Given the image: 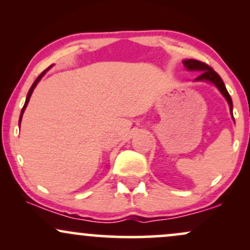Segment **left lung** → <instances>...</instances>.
I'll use <instances>...</instances> for the list:
<instances>
[{"label": "left lung", "instance_id": "8db88e82", "mask_svg": "<svg viewBox=\"0 0 250 250\" xmlns=\"http://www.w3.org/2000/svg\"><path fill=\"white\" fill-rule=\"evenodd\" d=\"M183 64H185V67L187 68L188 70L201 71L200 75L196 77V81L199 80V81L213 82L214 84L219 88V90L222 93V95L225 96L227 101H228L229 107H230V110H231V115H233V101H231V97L229 95L225 83H223L222 79H221L219 74H217L213 68L209 67L207 63L197 61V60H186V61H183Z\"/></svg>", "mask_w": 250, "mask_h": 250}]
</instances>
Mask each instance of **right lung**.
Instances as JSON below:
<instances>
[{
    "mask_svg": "<svg viewBox=\"0 0 250 250\" xmlns=\"http://www.w3.org/2000/svg\"><path fill=\"white\" fill-rule=\"evenodd\" d=\"M50 68V67H49ZM49 68H47V69H45L44 71H42L41 74H40L39 76H37V79L35 80V82L33 83V85H31L30 87V89H29V91H28V95H27V99H25V102H24V105H23V108H22V110H21V115H20V121H19V125H20V123H21V119H22V115H23V111H24V109H25V107H27V104H28V102H29V99H30V96H31V93H33V90H34V88L36 87V84H37V82L40 81V80H41V77L44 75L45 74V71H47L48 69H49Z\"/></svg>",
    "mask_w": 250,
    "mask_h": 250,
    "instance_id": "1",
    "label": "right lung"
}]
</instances>
